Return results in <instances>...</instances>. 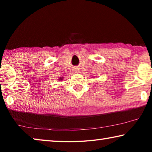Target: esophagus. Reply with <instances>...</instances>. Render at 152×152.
Instances as JSON below:
<instances>
[{"label":"esophagus","mask_w":152,"mask_h":152,"mask_svg":"<svg viewBox=\"0 0 152 152\" xmlns=\"http://www.w3.org/2000/svg\"><path fill=\"white\" fill-rule=\"evenodd\" d=\"M74 72H75L76 73H79L80 72V68H74Z\"/></svg>","instance_id":"obj_1"}]
</instances>
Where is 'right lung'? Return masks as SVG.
<instances>
[{
    "label": "right lung",
    "mask_w": 152,
    "mask_h": 152,
    "mask_svg": "<svg viewBox=\"0 0 152 152\" xmlns=\"http://www.w3.org/2000/svg\"><path fill=\"white\" fill-rule=\"evenodd\" d=\"M59 79H60V80H62V78H59Z\"/></svg>",
    "instance_id": "obj_1"
}]
</instances>
